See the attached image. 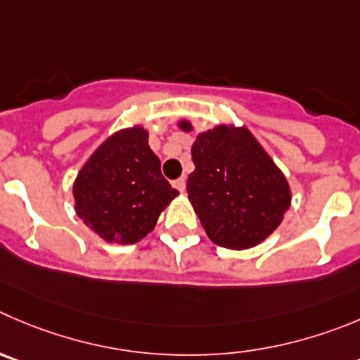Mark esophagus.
I'll list each match as a JSON object with an SVG mask.
<instances>
[{
	"label": "esophagus",
	"instance_id": "esophagus-1",
	"mask_svg": "<svg viewBox=\"0 0 360 360\" xmlns=\"http://www.w3.org/2000/svg\"><path fill=\"white\" fill-rule=\"evenodd\" d=\"M173 187L180 191V193H184V191H186V178L182 176V178H178V180H174Z\"/></svg>",
	"mask_w": 360,
	"mask_h": 360
}]
</instances>
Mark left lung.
Here are the masks:
<instances>
[{"instance_id":"left-lung-1","label":"left lung","mask_w":360,"mask_h":360,"mask_svg":"<svg viewBox=\"0 0 360 360\" xmlns=\"http://www.w3.org/2000/svg\"><path fill=\"white\" fill-rule=\"evenodd\" d=\"M176 125L194 131L189 120ZM191 153L189 201L214 244L244 251L276 231L292 205V189L248 127L221 123L198 132Z\"/></svg>"}]
</instances>
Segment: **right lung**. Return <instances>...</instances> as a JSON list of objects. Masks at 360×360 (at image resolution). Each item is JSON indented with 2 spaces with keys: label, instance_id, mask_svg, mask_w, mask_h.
I'll list each match as a JSON object with an SVG mask.
<instances>
[{
  "label": "right lung",
  "instance_id": "1",
  "mask_svg": "<svg viewBox=\"0 0 360 360\" xmlns=\"http://www.w3.org/2000/svg\"><path fill=\"white\" fill-rule=\"evenodd\" d=\"M74 210L109 244L131 245L155 228L178 196L160 173L148 131L132 125L112 132L95 148L72 186Z\"/></svg>",
  "mask_w": 360,
  "mask_h": 360
}]
</instances>
